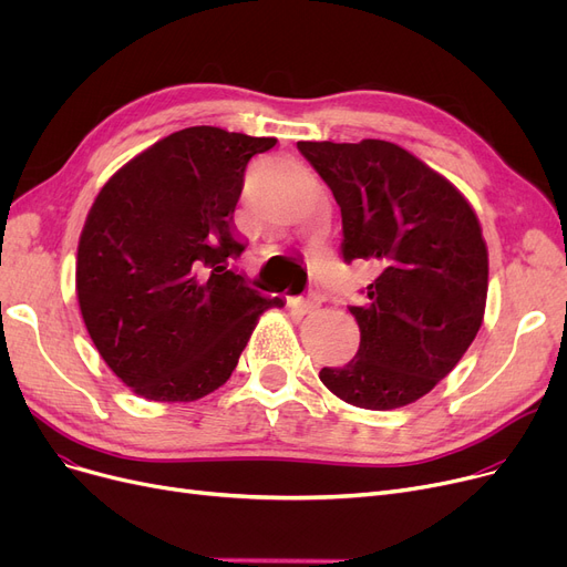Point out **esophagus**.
Masks as SVG:
<instances>
[{"instance_id": "1", "label": "esophagus", "mask_w": 567, "mask_h": 567, "mask_svg": "<svg viewBox=\"0 0 567 567\" xmlns=\"http://www.w3.org/2000/svg\"><path fill=\"white\" fill-rule=\"evenodd\" d=\"M287 306H289L293 312L308 315V312L317 310V308L321 306V301L317 299L315 293H303V296H291V299H287Z\"/></svg>"}]
</instances>
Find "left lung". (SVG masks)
I'll return each mask as SVG.
<instances>
[{
	"instance_id": "1",
	"label": "left lung",
	"mask_w": 567,
	"mask_h": 567,
	"mask_svg": "<svg viewBox=\"0 0 567 567\" xmlns=\"http://www.w3.org/2000/svg\"><path fill=\"white\" fill-rule=\"evenodd\" d=\"M296 146L340 206L342 259L374 271L368 301L349 306L359 353L319 379L353 406H406L453 372L481 329L489 276L481 223L449 178L393 142Z\"/></svg>"
}]
</instances>
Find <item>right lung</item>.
Instances as JSON below:
<instances>
[{
	"instance_id": "add662e5",
	"label": "right lung",
	"mask_w": 567,
	"mask_h": 567,
	"mask_svg": "<svg viewBox=\"0 0 567 567\" xmlns=\"http://www.w3.org/2000/svg\"><path fill=\"white\" fill-rule=\"evenodd\" d=\"M276 142L216 126L176 131L99 193L80 234L78 301L103 361L135 395L214 393L259 315L285 306L231 268L246 250L234 227L246 167Z\"/></svg>"
}]
</instances>
